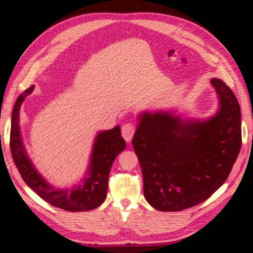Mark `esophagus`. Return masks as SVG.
<instances>
[{
	"mask_svg": "<svg viewBox=\"0 0 253 253\" xmlns=\"http://www.w3.org/2000/svg\"><path fill=\"white\" fill-rule=\"evenodd\" d=\"M136 127L133 124H125L121 127V134L126 142H129L132 139L133 135L135 134Z\"/></svg>",
	"mask_w": 253,
	"mask_h": 253,
	"instance_id": "obj_1",
	"label": "esophagus"
}]
</instances>
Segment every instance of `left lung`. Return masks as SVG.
I'll use <instances>...</instances> for the list:
<instances>
[{"mask_svg":"<svg viewBox=\"0 0 253 253\" xmlns=\"http://www.w3.org/2000/svg\"><path fill=\"white\" fill-rule=\"evenodd\" d=\"M219 109L207 120L171 112H144L132 143L147 202L159 211H181L205 202L230 174L242 145L241 108L230 87L211 79Z\"/></svg>","mask_w":253,"mask_h":253,"instance_id":"left-lung-1","label":"left lung"}]
</instances>
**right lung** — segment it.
Returning <instances> with one entry per match:
<instances>
[{"label":"right lung","mask_w":253,"mask_h":253,"mask_svg":"<svg viewBox=\"0 0 253 253\" xmlns=\"http://www.w3.org/2000/svg\"><path fill=\"white\" fill-rule=\"evenodd\" d=\"M35 86H30L18 97L11 115L10 151L16 167L23 180L42 200L57 208L66 211L80 212L93 210L100 206L106 197L109 175L114 160L126 149V141L121 137L120 126L99 132L93 145L87 172L79 186L61 190L52 187L36 170L27 156L22 141L19 115L25 98L33 93Z\"/></svg>","instance_id":"add662e5"}]
</instances>
